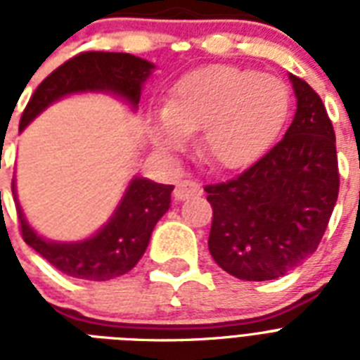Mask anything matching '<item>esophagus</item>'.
I'll list each match as a JSON object with an SVG mask.
<instances>
[{
  "instance_id": "1",
  "label": "esophagus",
  "mask_w": 360,
  "mask_h": 360,
  "mask_svg": "<svg viewBox=\"0 0 360 360\" xmlns=\"http://www.w3.org/2000/svg\"><path fill=\"white\" fill-rule=\"evenodd\" d=\"M202 186H200V183H196V181L192 179H183L181 183H177V186H175L174 191V196L175 200H188V198L192 196H200L202 194Z\"/></svg>"
}]
</instances>
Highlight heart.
Masks as SVG:
<instances>
[{
    "mask_svg": "<svg viewBox=\"0 0 360 360\" xmlns=\"http://www.w3.org/2000/svg\"><path fill=\"white\" fill-rule=\"evenodd\" d=\"M288 112L290 91L276 76L213 65L183 76L149 129L166 151H177L186 136L202 130L200 155L219 168L237 169L262 157Z\"/></svg>",
    "mask_w": 360,
    "mask_h": 360,
    "instance_id": "heart-1",
    "label": "heart"
}]
</instances>
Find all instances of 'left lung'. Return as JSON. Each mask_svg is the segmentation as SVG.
<instances>
[{"label": "left lung", "instance_id": "8db88e82", "mask_svg": "<svg viewBox=\"0 0 360 360\" xmlns=\"http://www.w3.org/2000/svg\"><path fill=\"white\" fill-rule=\"evenodd\" d=\"M297 110L284 138L233 179L207 185L209 252L240 280H274L316 252L340 186L336 138L321 98L290 75Z\"/></svg>", "mask_w": 360, "mask_h": 360}]
</instances>
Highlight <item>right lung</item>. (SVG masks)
<instances>
[{"label": "right lung", "instance_id": "obj_1", "mask_svg": "<svg viewBox=\"0 0 360 360\" xmlns=\"http://www.w3.org/2000/svg\"><path fill=\"white\" fill-rule=\"evenodd\" d=\"M155 65L132 53L84 52L65 61L41 82L25 106L20 132L59 98L72 93H112L136 108L140 103L143 82L151 76ZM172 185H160L146 177L130 181L120 205L110 220L95 233L76 243H53L37 233L25 220L16 200L22 237L50 265L67 276L82 280H112L129 273L143 256L153 228L169 209Z\"/></svg>", "mask_w": 360, "mask_h": 360}]
</instances>
